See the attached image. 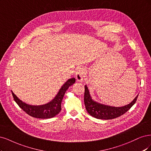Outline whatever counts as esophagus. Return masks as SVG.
<instances>
[{
    "instance_id": "esophagus-1",
    "label": "esophagus",
    "mask_w": 151,
    "mask_h": 151,
    "mask_svg": "<svg viewBox=\"0 0 151 151\" xmlns=\"http://www.w3.org/2000/svg\"><path fill=\"white\" fill-rule=\"evenodd\" d=\"M85 70L82 68H80L76 73V79L77 81H81L83 79V77L85 75Z\"/></svg>"
}]
</instances>
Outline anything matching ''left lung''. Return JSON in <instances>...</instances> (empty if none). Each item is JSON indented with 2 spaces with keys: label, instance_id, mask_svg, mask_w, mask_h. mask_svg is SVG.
<instances>
[{
  "label": "left lung",
  "instance_id": "8db88e82",
  "mask_svg": "<svg viewBox=\"0 0 151 151\" xmlns=\"http://www.w3.org/2000/svg\"><path fill=\"white\" fill-rule=\"evenodd\" d=\"M138 95L130 104L122 107H115L109 105H105L93 101L90 96L89 90L85 85L84 93L85 105L88 113L95 118L104 120L113 119L122 115L132 107L137 101Z\"/></svg>",
  "mask_w": 151,
  "mask_h": 151
}]
</instances>
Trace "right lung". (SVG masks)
<instances>
[{
  "label": "right lung",
  "mask_w": 151,
  "mask_h": 151,
  "mask_svg": "<svg viewBox=\"0 0 151 151\" xmlns=\"http://www.w3.org/2000/svg\"><path fill=\"white\" fill-rule=\"evenodd\" d=\"M75 83V78L69 79L60 90L55 98L51 101L50 103L43 105L34 106L29 105L19 99L17 96L12 91V94L14 100L17 104L25 111L26 114L32 117L38 119H50L54 117L55 116L60 113L61 110V101L65 95V92L69 88V86Z\"/></svg>",
  "instance_id": "obj_1"
}]
</instances>
